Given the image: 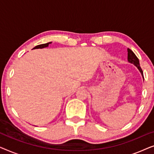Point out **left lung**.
<instances>
[{
	"label": "left lung",
	"instance_id": "8db88e82",
	"mask_svg": "<svg viewBox=\"0 0 154 154\" xmlns=\"http://www.w3.org/2000/svg\"><path fill=\"white\" fill-rule=\"evenodd\" d=\"M128 62L130 63V64H134V66L138 69V70L140 71L142 77L144 78V75H143V71L140 66V61H139L138 58L137 57V56L134 54V52H132L131 50L129 49V48H128Z\"/></svg>",
	"mask_w": 154,
	"mask_h": 154
}]
</instances>
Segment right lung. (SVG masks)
<instances>
[{
  "label": "right lung",
  "instance_id": "1",
  "mask_svg": "<svg viewBox=\"0 0 154 154\" xmlns=\"http://www.w3.org/2000/svg\"><path fill=\"white\" fill-rule=\"evenodd\" d=\"M51 43H52V42H49V43H45V44H41V45H36L35 47L33 48V49H42V48H47V47H48V45H49L50 44H51Z\"/></svg>",
  "mask_w": 154,
  "mask_h": 154
}]
</instances>
